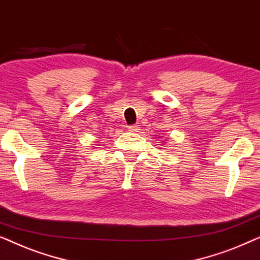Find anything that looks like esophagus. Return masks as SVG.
I'll use <instances>...</instances> for the list:
<instances>
[{"label": "esophagus", "instance_id": "34e87169", "mask_svg": "<svg viewBox=\"0 0 260 260\" xmlns=\"http://www.w3.org/2000/svg\"><path fill=\"white\" fill-rule=\"evenodd\" d=\"M127 129H129L130 133H138V130H140V125H137V124H134V125H130L129 127H127Z\"/></svg>", "mask_w": 260, "mask_h": 260}]
</instances>
